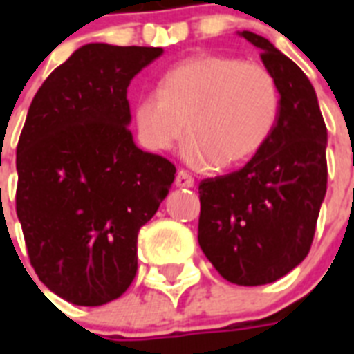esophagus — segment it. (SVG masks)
<instances>
[{
  "label": "esophagus",
  "mask_w": 354,
  "mask_h": 354,
  "mask_svg": "<svg viewBox=\"0 0 354 354\" xmlns=\"http://www.w3.org/2000/svg\"><path fill=\"white\" fill-rule=\"evenodd\" d=\"M174 183H176V187H180V189H191L194 185V178L191 176L187 171H180L176 174V180H174Z\"/></svg>",
  "instance_id": "34e87169"
}]
</instances>
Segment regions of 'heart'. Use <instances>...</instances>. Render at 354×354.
<instances>
[{
    "label": "heart",
    "mask_w": 354,
    "mask_h": 354,
    "mask_svg": "<svg viewBox=\"0 0 354 354\" xmlns=\"http://www.w3.org/2000/svg\"><path fill=\"white\" fill-rule=\"evenodd\" d=\"M279 110V86L266 66L200 53L172 64L161 75L160 90L136 99L133 121L149 149H172L187 128V163L235 167L263 149Z\"/></svg>",
    "instance_id": "1"
}]
</instances>
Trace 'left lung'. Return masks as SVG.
Masks as SVG:
<instances>
[{"label":"left lung","mask_w":354,"mask_h":354,"mask_svg":"<svg viewBox=\"0 0 354 354\" xmlns=\"http://www.w3.org/2000/svg\"><path fill=\"white\" fill-rule=\"evenodd\" d=\"M261 49L281 93L279 119L264 147L226 176L202 180L198 244L230 283H274L307 257L327 191V128L318 97L297 64L266 38Z\"/></svg>","instance_id":"obj_1"}]
</instances>
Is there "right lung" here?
<instances>
[{"instance_id":"obj_1","label":"right lung","mask_w":354,"mask_h":354,"mask_svg":"<svg viewBox=\"0 0 354 354\" xmlns=\"http://www.w3.org/2000/svg\"><path fill=\"white\" fill-rule=\"evenodd\" d=\"M161 47L86 44L36 91L16 149V213L38 279L99 307L138 270V233L176 167L136 147L127 90Z\"/></svg>"}]
</instances>
